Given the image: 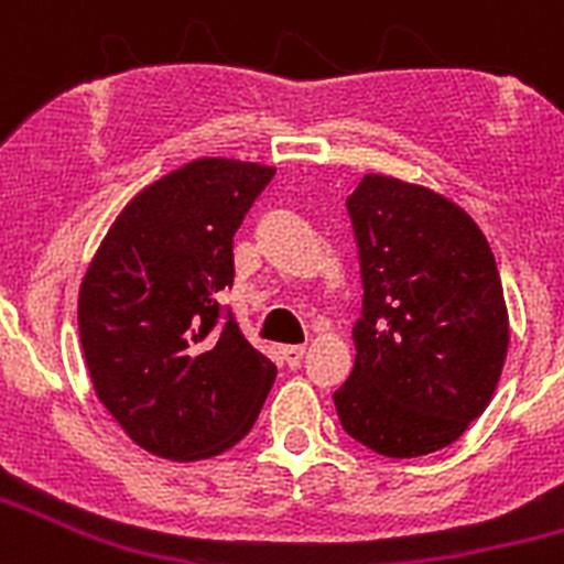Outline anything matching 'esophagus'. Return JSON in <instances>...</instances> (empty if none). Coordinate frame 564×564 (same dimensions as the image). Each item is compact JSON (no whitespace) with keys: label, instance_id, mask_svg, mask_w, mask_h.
<instances>
[{"label":"esophagus","instance_id":"1","mask_svg":"<svg viewBox=\"0 0 564 564\" xmlns=\"http://www.w3.org/2000/svg\"><path fill=\"white\" fill-rule=\"evenodd\" d=\"M305 344H291V347H282V358H285L288 367H293L296 370L299 364H302V358H305Z\"/></svg>","mask_w":564,"mask_h":564}]
</instances>
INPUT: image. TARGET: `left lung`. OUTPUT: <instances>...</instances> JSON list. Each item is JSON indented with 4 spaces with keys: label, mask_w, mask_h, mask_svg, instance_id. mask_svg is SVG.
Segmentation results:
<instances>
[{
    "label": "left lung",
    "mask_w": 564,
    "mask_h": 564,
    "mask_svg": "<svg viewBox=\"0 0 564 564\" xmlns=\"http://www.w3.org/2000/svg\"><path fill=\"white\" fill-rule=\"evenodd\" d=\"M361 262L356 367L336 390L344 432L383 457L455 443L482 415L508 350L495 253L463 208L367 174L347 197Z\"/></svg>",
    "instance_id": "left-lung-1"
}]
</instances>
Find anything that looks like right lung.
I'll list each match as a JSON object with an SVG mask.
<instances>
[{"mask_svg":"<svg viewBox=\"0 0 564 564\" xmlns=\"http://www.w3.org/2000/svg\"><path fill=\"white\" fill-rule=\"evenodd\" d=\"M273 169L206 158L143 188L82 282L78 330L96 395L141 449L203 460L251 432L276 367L217 302L234 234Z\"/></svg>","mask_w":564,"mask_h":564,"instance_id":"obj_1","label":"right lung"}]
</instances>
